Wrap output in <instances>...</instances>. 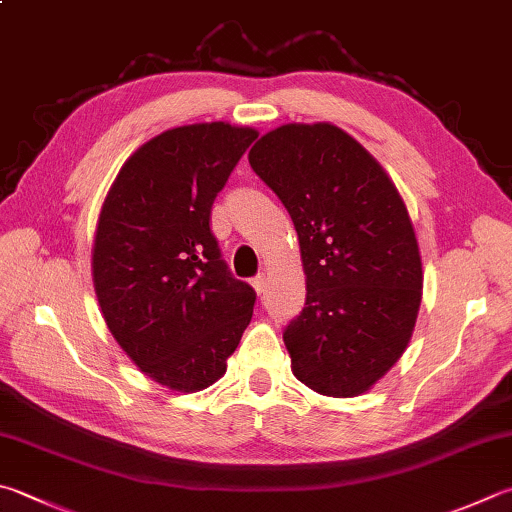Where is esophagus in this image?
Returning a JSON list of instances; mask_svg holds the SVG:
<instances>
[{"mask_svg": "<svg viewBox=\"0 0 512 512\" xmlns=\"http://www.w3.org/2000/svg\"><path fill=\"white\" fill-rule=\"evenodd\" d=\"M252 285H254V289H256L258 294H265V292H267V276H265V274H258V276H254Z\"/></svg>", "mask_w": 512, "mask_h": 512, "instance_id": "esophagus-1", "label": "esophagus"}]
</instances>
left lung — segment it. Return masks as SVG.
<instances>
[{
  "label": "left lung",
  "instance_id": "8db88e82",
  "mask_svg": "<svg viewBox=\"0 0 512 512\" xmlns=\"http://www.w3.org/2000/svg\"><path fill=\"white\" fill-rule=\"evenodd\" d=\"M294 220L307 281L283 332L292 372L327 397L370 390L406 350L421 305L417 236L397 187L327 122L283 124L249 151Z\"/></svg>",
  "mask_w": 512,
  "mask_h": 512
}]
</instances>
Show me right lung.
<instances>
[{
	"label": "right lung",
	"mask_w": 512,
	"mask_h": 512,
	"mask_svg": "<svg viewBox=\"0 0 512 512\" xmlns=\"http://www.w3.org/2000/svg\"><path fill=\"white\" fill-rule=\"evenodd\" d=\"M256 138L225 122L169 129L124 162L102 205L93 283L104 321L171 390L216 383L252 321L256 292L229 272L211 207Z\"/></svg>",
	"instance_id": "obj_1"
}]
</instances>
